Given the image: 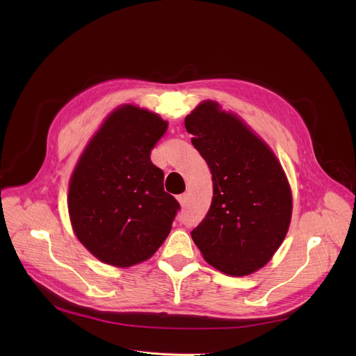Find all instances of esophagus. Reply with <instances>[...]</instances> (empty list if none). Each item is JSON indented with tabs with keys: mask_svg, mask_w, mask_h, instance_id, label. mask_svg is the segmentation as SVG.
Wrapping results in <instances>:
<instances>
[{
	"mask_svg": "<svg viewBox=\"0 0 356 356\" xmlns=\"http://www.w3.org/2000/svg\"><path fill=\"white\" fill-rule=\"evenodd\" d=\"M177 200H179V202H180V206H181V207H184V206L187 204V200H188V194H187V193L179 194V195H177Z\"/></svg>",
	"mask_w": 356,
	"mask_h": 356,
	"instance_id": "esophagus-1",
	"label": "esophagus"
}]
</instances>
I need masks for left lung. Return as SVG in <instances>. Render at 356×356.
Returning <instances> with one entry per match:
<instances>
[{
    "label": "left lung",
    "instance_id": "8db88e82",
    "mask_svg": "<svg viewBox=\"0 0 356 356\" xmlns=\"http://www.w3.org/2000/svg\"><path fill=\"white\" fill-rule=\"evenodd\" d=\"M191 143L210 168L213 201L191 238L204 259L231 276L265 266L291 218V191L269 146L234 114L204 101L186 117Z\"/></svg>",
    "mask_w": 356,
    "mask_h": 356
}]
</instances>
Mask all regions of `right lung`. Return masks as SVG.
<instances>
[{"instance_id":"add662e5","label":"right lung","mask_w":356,"mask_h":356,"mask_svg":"<svg viewBox=\"0 0 356 356\" xmlns=\"http://www.w3.org/2000/svg\"><path fill=\"white\" fill-rule=\"evenodd\" d=\"M166 129L159 115L124 106L83 152L67 206L77 238L101 262L127 268L146 261L172 229L180 204L150 161Z\"/></svg>"}]
</instances>
